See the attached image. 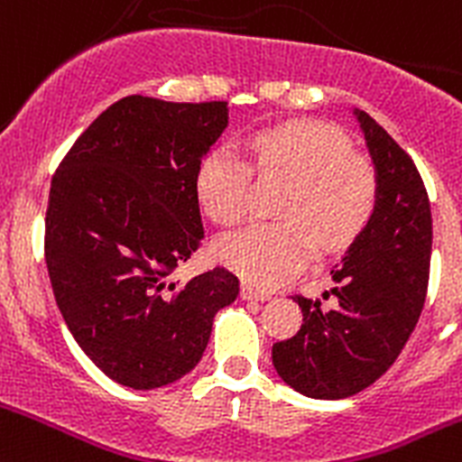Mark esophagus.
<instances>
[{"label":"esophagus","instance_id":"obj_1","mask_svg":"<svg viewBox=\"0 0 462 462\" xmlns=\"http://www.w3.org/2000/svg\"><path fill=\"white\" fill-rule=\"evenodd\" d=\"M241 298L244 300H268L271 298V293H268V291H262V289H254V286H250V284H244L241 286Z\"/></svg>","mask_w":462,"mask_h":462}]
</instances>
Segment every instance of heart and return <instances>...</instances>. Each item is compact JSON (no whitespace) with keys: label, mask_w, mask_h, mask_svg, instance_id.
<instances>
[{"label":"heart","mask_w":462,"mask_h":462,"mask_svg":"<svg viewBox=\"0 0 462 462\" xmlns=\"http://www.w3.org/2000/svg\"><path fill=\"white\" fill-rule=\"evenodd\" d=\"M251 167L262 176H289L282 221L250 223L221 236L217 257L254 284L271 286L298 273L316 253L336 250L359 232L374 205V171L338 128L293 122L241 137ZM227 146L209 151L196 169L200 208L221 226L241 221L250 205V168Z\"/></svg>","instance_id":"obj_1"}]
</instances>
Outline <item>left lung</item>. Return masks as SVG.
<instances>
[{"mask_svg":"<svg viewBox=\"0 0 462 462\" xmlns=\"http://www.w3.org/2000/svg\"><path fill=\"white\" fill-rule=\"evenodd\" d=\"M374 164V209L331 268L320 300L295 295L302 327L273 345L286 386L313 400H343L377 382L404 350L422 313L431 259V205L418 167L370 117L355 110Z\"/></svg>","mask_w":462,"mask_h":462,"instance_id":"1","label":"left lung"}]
</instances>
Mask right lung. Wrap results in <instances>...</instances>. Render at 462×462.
<instances>
[{"label": "right lung", "instance_id": "1", "mask_svg": "<svg viewBox=\"0 0 462 462\" xmlns=\"http://www.w3.org/2000/svg\"><path fill=\"white\" fill-rule=\"evenodd\" d=\"M227 103L119 98L53 173L44 262L80 350L112 382L153 391L199 365L214 316L239 295L226 268L171 282L203 241L196 169Z\"/></svg>", "mask_w": 462, "mask_h": 462}]
</instances>
